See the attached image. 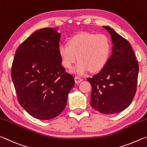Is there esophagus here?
Returning <instances> with one entry per match:
<instances>
[{"label":"esophagus","instance_id":"obj_1","mask_svg":"<svg viewBox=\"0 0 147 147\" xmlns=\"http://www.w3.org/2000/svg\"><path fill=\"white\" fill-rule=\"evenodd\" d=\"M74 80H75V82L76 84H79L80 82H81L83 80V79L78 76H76L74 77Z\"/></svg>","mask_w":147,"mask_h":147}]
</instances>
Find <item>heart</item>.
<instances>
[{
    "mask_svg": "<svg viewBox=\"0 0 147 147\" xmlns=\"http://www.w3.org/2000/svg\"><path fill=\"white\" fill-rule=\"evenodd\" d=\"M58 53L63 66L69 69L78 56L79 61L73 72L83 74L89 70L99 71L106 66L110 56L111 43L104 34L82 32L69 39L68 44H61Z\"/></svg>",
    "mask_w": 147,
    "mask_h": 147,
    "instance_id": "heart-1",
    "label": "heart"
}]
</instances>
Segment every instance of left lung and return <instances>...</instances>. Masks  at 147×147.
I'll list each match as a JSON object with an SVG mask.
<instances>
[{"instance_id": "8db88e82", "label": "left lung", "mask_w": 147, "mask_h": 147, "mask_svg": "<svg viewBox=\"0 0 147 147\" xmlns=\"http://www.w3.org/2000/svg\"><path fill=\"white\" fill-rule=\"evenodd\" d=\"M113 44V53L100 73L87 80L92 88L90 104L103 114L121 112L135 96L139 63L129 42L110 27L103 26Z\"/></svg>"}]
</instances>
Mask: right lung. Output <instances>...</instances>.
<instances>
[{"mask_svg":"<svg viewBox=\"0 0 147 147\" xmlns=\"http://www.w3.org/2000/svg\"><path fill=\"white\" fill-rule=\"evenodd\" d=\"M59 39L60 34L51 28L34 32L18 47L12 63L11 78L19 103L41 120L63 111L74 85V77L61 65Z\"/></svg>","mask_w":147,"mask_h":147,"instance_id":"add662e5","label":"right lung"}]
</instances>
